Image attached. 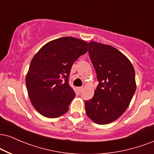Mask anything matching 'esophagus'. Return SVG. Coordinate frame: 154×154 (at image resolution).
<instances>
[{"label":"esophagus","mask_w":154,"mask_h":154,"mask_svg":"<svg viewBox=\"0 0 154 154\" xmlns=\"http://www.w3.org/2000/svg\"><path fill=\"white\" fill-rule=\"evenodd\" d=\"M82 90H83V87H79V88H77V91H78L79 93H81V92L82 91Z\"/></svg>","instance_id":"esophagus-1"}]
</instances>
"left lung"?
<instances>
[{
    "mask_svg": "<svg viewBox=\"0 0 154 154\" xmlns=\"http://www.w3.org/2000/svg\"><path fill=\"white\" fill-rule=\"evenodd\" d=\"M88 45L99 83L93 98L85 101V111L95 123L106 125L117 119L130 105L136 90L135 69L115 48L93 41Z\"/></svg>",
    "mask_w": 154,
    "mask_h": 154,
    "instance_id": "left-lung-1",
    "label": "left lung"
}]
</instances>
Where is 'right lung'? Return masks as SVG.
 Returning <instances> with one entry per match:
<instances>
[{"mask_svg":"<svg viewBox=\"0 0 154 154\" xmlns=\"http://www.w3.org/2000/svg\"><path fill=\"white\" fill-rule=\"evenodd\" d=\"M88 46L84 40L64 37L46 43L35 55L26 85L31 103L40 114L56 118L67 112L75 96L69 84L72 66Z\"/></svg>","mask_w":154,"mask_h":154,"instance_id":"obj_1","label":"right lung"}]
</instances>
